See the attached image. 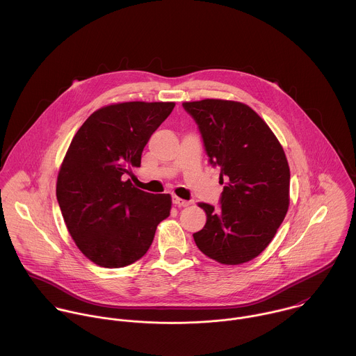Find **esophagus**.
I'll return each instance as SVG.
<instances>
[{
    "label": "esophagus",
    "mask_w": 356,
    "mask_h": 356,
    "mask_svg": "<svg viewBox=\"0 0 356 356\" xmlns=\"http://www.w3.org/2000/svg\"><path fill=\"white\" fill-rule=\"evenodd\" d=\"M172 203L175 204V205H178V207H189V205H191V202L184 200V199H179V197H177V196H172Z\"/></svg>",
    "instance_id": "esophagus-1"
}]
</instances>
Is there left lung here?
Returning <instances> with one entry per match:
<instances>
[{
	"mask_svg": "<svg viewBox=\"0 0 356 356\" xmlns=\"http://www.w3.org/2000/svg\"><path fill=\"white\" fill-rule=\"evenodd\" d=\"M203 136L209 161L220 167V208L193 234L197 248L220 264H243L261 254L289 208L291 171L282 145L251 106L205 99L185 102Z\"/></svg>",
	"mask_w": 356,
	"mask_h": 356,
	"instance_id": "1",
	"label": "left lung"
}]
</instances>
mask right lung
Returning <instances> with one entry per match:
<instances>
[{
    "instance_id": "1",
    "label": "right lung",
    "mask_w": 356,
    "mask_h": 356,
    "mask_svg": "<svg viewBox=\"0 0 356 356\" xmlns=\"http://www.w3.org/2000/svg\"><path fill=\"white\" fill-rule=\"evenodd\" d=\"M175 102H116L95 111L75 133L56 182L65 226L95 264L124 267L141 259L157 225L168 218L170 195H152L124 181L153 131Z\"/></svg>"
}]
</instances>
